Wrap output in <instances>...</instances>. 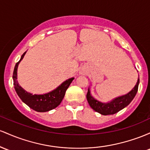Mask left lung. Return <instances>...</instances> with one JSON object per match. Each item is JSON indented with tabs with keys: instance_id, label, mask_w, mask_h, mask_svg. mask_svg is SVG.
<instances>
[{
	"instance_id": "obj_1",
	"label": "left lung",
	"mask_w": 150,
	"mask_h": 150,
	"mask_svg": "<svg viewBox=\"0 0 150 150\" xmlns=\"http://www.w3.org/2000/svg\"><path fill=\"white\" fill-rule=\"evenodd\" d=\"M139 82V80L138 79L135 86L125 96H122L116 98L111 102L108 103H103L99 102L96 99H94L91 96L88 89V93L86 94L87 100H88V104L91 107V108H93L95 111L103 115H112V114L119 112L120 110L123 109L124 108H125L130 103L132 99L135 96L137 90H138Z\"/></svg>"
}]
</instances>
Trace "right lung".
<instances>
[{
  "mask_svg": "<svg viewBox=\"0 0 150 150\" xmlns=\"http://www.w3.org/2000/svg\"><path fill=\"white\" fill-rule=\"evenodd\" d=\"M26 52L22 55L21 59L17 62L13 71V84H14L15 89L17 94L20 98L24 102L26 105H28L30 108L38 112H47L55 108L61 103L62 99L64 97L67 89L69 86L74 78H71L67 80L64 83H62L58 88L52 92L47 93L43 95H33L32 93H28L25 91L21 86H19L17 81V69H18V64L20 62L24 57Z\"/></svg>",
  "mask_w": 150,
  "mask_h": 150,
  "instance_id": "right-lung-1",
  "label": "right lung"
}]
</instances>
